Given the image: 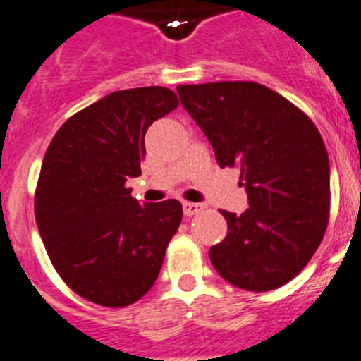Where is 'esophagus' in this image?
Listing matches in <instances>:
<instances>
[{"label":"esophagus","instance_id":"obj_1","mask_svg":"<svg viewBox=\"0 0 361 361\" xmlns=\"http://www.w3.org/2000/svg\"><path fill=\"white\" fill-rule=\"evenodd\" d=\"M203 210V204L200 203H190V201H183V214L187 217H192L196 216L197 212H201Z\"/></svg>","mask_w":361,"mask_h":361}]
</instances>
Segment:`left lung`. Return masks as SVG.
Masks as SVG:
<instances>
[{"instance_id":"left-lung-1","label":"left lung","mask_w":361,"mask_h":361,"mask_svg":"<svg viewBox=\"0 0 361 361\" xmlns=\"http://www.w3.org/2000/svg\"><path fill=\"white\" fill-rule=\"evenodd\" d=\"M181 106L212 144L219 167L241 169L243 214L223 210L226 237L209 252L217 274L248 291L297 277L329 219V157L297 106L257 82L181 84Z\"/></svg>"}]
</instances>
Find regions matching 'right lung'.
Wrapping results in <instances>:
<instances>
[{"mask_svg":"<svg viewBox=\"0 0 361 361\" xmlns=\"http://www.w3.org/2000/svg\"><path fill=\"white\" fill-rule=\"evenodd\" d=\"M178 108L169 87L113 92L61 126L44 154L35 221L51 264L71 290L124 307L152 288L183 209L140 204L126 187L140 176L145 133Z\"/></svg>","mask_w":361,"mask_h":361,"instance_id":"1","label":"right lung"}]
</instances>
